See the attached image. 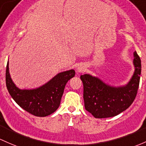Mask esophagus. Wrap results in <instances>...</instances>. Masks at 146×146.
<instances>
[{
	"label": "esophagus",
	"mask_w": 146,
	"mask_h": 146,
	"mask_svg": "<svg viewBox=\"0 0 146 146\" xmlns=\"http://www.w3.org/2000/svg\"><path fill=\"white\" fill-rule=\"evenodd\" d=\"M85 70V67L83 65H80L78 66V67L77 68V71L78 73H82Z\"/></svg>",
	"instance_id": "34e87169"
}]
</instances>
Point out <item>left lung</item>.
Segmentation results:
<instances>
[{
    "label": "left lung",
    "mask_w": 146,
    "mask_h": 146,
    "mask_svg": "<svg viewBox=\"0 0 146 146\" xmlns=\"http://www.w3.org/2000/svg\"><path fill=\"white\" fill-rule=\"evenodd\" d=\"M135 71L128 84L122 87H111L98 78L82 75L83 99L86 110L96 118L114 117L129 108L137 94L141 72V59L134 52Z\"/></svg>",
    "instance_id": "obj_1"
}]
</instances>
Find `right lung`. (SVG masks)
Segmentation results:
<instances>
[{
	"instance_id": "obj_1",
	"label": "right lung",
	"mask_w": 146,
	"mask_h": 146,
	"mask_svg": "<svg viewBox=\"0 0 146 146\" xmlns=\"http://www.w3.org/2000/svg\"><path fill=\"white\" fill-rule=\"evenodd\" d=\"M75 70L61 72L45 85L34 90H20L12 82L9 73V63L6 67V87L10 96L23 109L37 117H45L53 113L60 105L67 82L74 77Z\"/></svg>"
}]
</instances>
